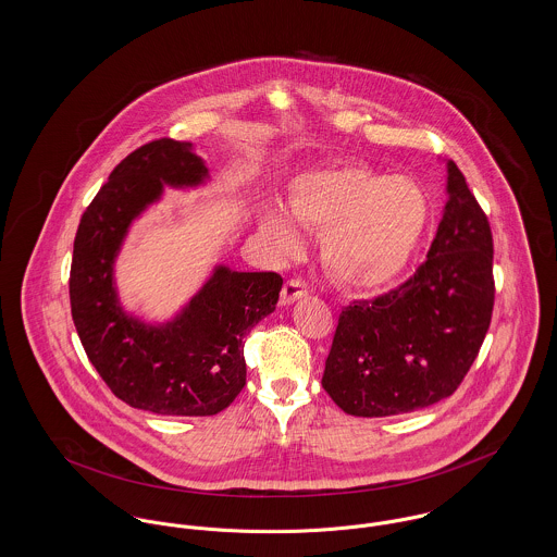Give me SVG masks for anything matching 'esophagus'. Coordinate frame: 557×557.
<instances>
[{"instance_id":"34e87169","label":"esophagus","mask_w":557,"mask_h":557,"mask_svg":"<svg viewBox=\"0 0 557 557\" xmlns=\"http://www.w3.org/2000/svg\"><path fill=\"white\" fill-rule=\"evenodd\" d=\"M307 293H309V288L300 277H290V280H286V284L282 288V305H290V302H295L296 298L307 296Z\"/></svg>"}]
</instances>
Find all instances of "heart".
I'll list each match as a JSON object with an SVG mask.
<instances>
[{
  "mask_svg": "<svg viewBox=\"0 0 557 557\" xmlns=\"http://www.w3.org/2000/svg\"><path fill=\"white\" fill-rule=\"evenodd\" d=\"M288 210L305 230L324 233L327 273L356 293L381 290L401 275L431 216L419 183L358 164L300 174L288 191ZM262 231L282 255L298 252L300 235L282 208L262 214Z\"/></svg>",
  "mask_w": 557,
  "mask_h": 557,
  "instance_id": "b5f03b06",
  "label": "heart"
}]
</instances>
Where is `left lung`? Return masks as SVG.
I'll use <instances>...</instances> for the list:
<instances>
[{"instance_id":"left-lung-1","label":"left lung","mask_w":557,"mask_h":557,"mask_svg":"<svg viewBox=\"0 0 557 557\" xmlns=\"http://www.w3.org/2000/svg\"><path fill=\"white\" fill-rule=\"evenodd\" d=\"M442 223L414 275L347 305L322 385L354 417H393L457 392L491 326V223L455 162Z\"/></svg>"}]
</instances>
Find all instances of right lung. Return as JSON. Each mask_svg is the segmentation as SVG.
<instances>
[{"label":"right lung","mask_w":557,"mask_h":557,"mask_svg":"<svg viewBox=\"0 0 557 557\" xmlns=\"http://www.w3.org/2000/svg\"><path fill=\"white\" fill-rule=\"evenodd\" d=\"M201 176L191 143L165 136L140 145L113 168L73 242L69 298L84 351L115 397L153 414L210 417L230 406L246 385L244 338L275 309L284 282L275 271L221 267L168 326L122 313L111 264L132 219L164 183L196 185Z\"/></svg>","instance_id":"right-lung-1"}]
</instances>
